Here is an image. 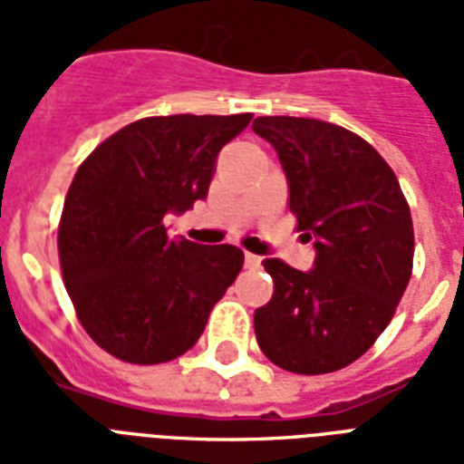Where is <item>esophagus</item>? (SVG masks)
Listing matches in <instances>:
<instances>
[{
    "instance_id": "34e87169",
    "label": "esophagus",
    "mask_w": 464,
    "mask_h": 464,
    "mask_svg": "<svg viewBox=\"0 0 464 464\" xmlns=\"http://www.w3.org/2000/svg\"><path fill=\"white\" fill-rule=\"evenodd\" d=\"M260 262H262L260 255L246 253V267H247V269H257V267H260Z\"/></svg>"
}]
</instances>
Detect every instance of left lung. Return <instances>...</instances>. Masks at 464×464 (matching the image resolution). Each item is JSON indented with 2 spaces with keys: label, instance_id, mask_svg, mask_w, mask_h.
Instances as JSON below:
<instances>
[{
  "label": "left lung",
  "instance_id": "1",
  "mask_svg": "<svg viewBox=\"0 0 464 464\" xmlns=\"http://www.w3.org/2000/svg\"><path fill=\"white\" fill-rule=\"evenodd\" d=\"M275 147L313 269L262 260L275 282L255 310L262 353L284 371L332 373L371 349L411 276L414 228L392 168L344 127L310 118H257Z\"/></svg>",
  "mask_w": 464,
  "mask_h": 464
}]
</instances>
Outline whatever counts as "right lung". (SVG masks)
<instances>
[{
	"mask_svg": "<svg viewBox=\"0 0 464 464\" xmlns=\"http://www.w3.org/2000/svg\"><path fill=\"white\" fill-rule=\"evenodd\" d=\"M250 120H137L76 170L57 238L62 275L83 330L112 356L141 366L182 356L236 282L240 247L173 238L163 218L207 199L218 151Z\"/></svg>",
	"mask_w": 464,
	"mask_h": 464,
	"instance_id": "right-lung-1",
	"label": "right lung"
}]
</instances>
